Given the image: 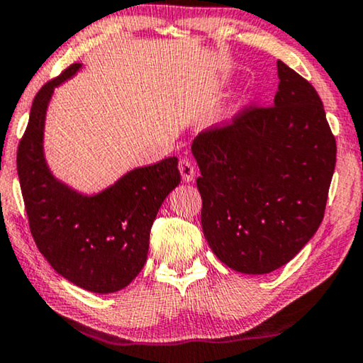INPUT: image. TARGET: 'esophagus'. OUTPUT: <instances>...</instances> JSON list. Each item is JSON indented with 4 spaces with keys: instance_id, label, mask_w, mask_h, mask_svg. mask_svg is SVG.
Segmentation results:
<instances>
[{
    "instance_id": "1",
    "label": "esophagus",
    "mask_w": 363,
    "mask_h": 363,
    "mask_svg": "<svg viewBox=\"0 0 363 363\" xmlns=\"http://www.w3.org/2000/svg\"><path fill=\"white\" fill-rule=\"evenodd\" d=\"M178 168H180L183 182H191L195 178V167L190 158H180V163H178Z\"/></svg>"
}]
</instances>
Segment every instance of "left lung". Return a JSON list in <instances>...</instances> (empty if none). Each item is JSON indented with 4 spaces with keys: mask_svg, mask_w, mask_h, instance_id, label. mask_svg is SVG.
Returning a JSON list of instances; mask_svg holds the SVG:
<instances>
[{
    "mask_svg": "<svg viewBox=\"0 0 363 363\" xmlns=\"http://www.w3.org/2000/svg\"><path fill=\"white\" fill-rule=\"evenodd\" d=\"M277 76L272 106L242 107L191 145L208 245L245 274L284 266L314 236L335 168V137L319 94L282 61Z\"/></svg>",
    "mask_w": 363,
    "mask_h": 363,
    "instance_id": "obj_1",
    "label": "left lung"
}]
</instances>
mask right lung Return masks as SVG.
I'll return each mask as SVG.
<instances>
[{
    "mask_svg": "<svg viewBox=\"0 0 363 363\" xmlns=\"http://www.w3.org/2000/svg\"><path fill=\"white\" fill-rule=\"evenodd\" d=\"M81 64L44 84L34 97L18 145V177L29 230L59 274L84 289L107 294L135 279L147 261L158 208L180 183L178 158L135 168L96 196H82L54 180L43 157V127L54 87Z\"/></svg>",
    "mask_w": 363,
    "mask_h": 363,
    "instance_id": "right-lung-1",
    "label": "right lung"
}]
</instances>
